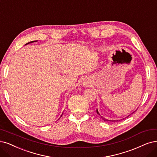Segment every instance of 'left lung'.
I'll return each instance as SVG.
<instances>
[{"instance_id": "1", "label": "left lung", "mask_w": 157, "mask_h": 157, "mask_svg": "<svg viewBox=\"0 0 157 157\" xmlns=\"http://www.w3.org/2000/svg\"><path fill=\"white\" fill-rule=\"evenodd\" d=\"M96 112H97V113H98V114H100V113H98V109L96 110ZM135 113V111H134V112H133L132 113ZM129 116H130V115H129ZM129 116H128V117H129ZM100 117H101V118L103 119V120H104V121H113V120H107V119H105V118H103V117H101V116H100Z\"/></svg>"}]
</instances>
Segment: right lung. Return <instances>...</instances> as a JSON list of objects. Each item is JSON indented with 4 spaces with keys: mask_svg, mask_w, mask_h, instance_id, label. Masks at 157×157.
Wrapping results in <instances>:
<instances>
[{
    "mask_svg": "<svg viewBox=\"0 0 157 157\" xmlns=\"http://www.w3.org/2000/svg\"><path fill=\"white\" fill-rule=\"evenodd\" d=\"M37 40H33V41H31V42H29V43H26V44H29V43H33V42H36ZM62 116V115H61Z\"/></svg>",
    "mask_w": 157,
    "mask_h": 157,
    "instance_id": "right-lung-1",
    "label": "right lung"
}]
</instances>
